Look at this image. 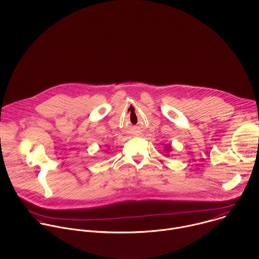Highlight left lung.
Wrapping results in <instances>:
<instances>
[{"label":"left lung","mask_w":259,"mask_h":259,"mask_svg":"<svg viewBox=\"0 0 259 259\" xmlns=\"http://www.w3.org/2000/svg\"><path fill=\"white\" fill-rule=\"evenodd\" d=\"M166 150H168V149H166Z\"/></svg>","instance_id":"8db88e82"}]
</instances>
